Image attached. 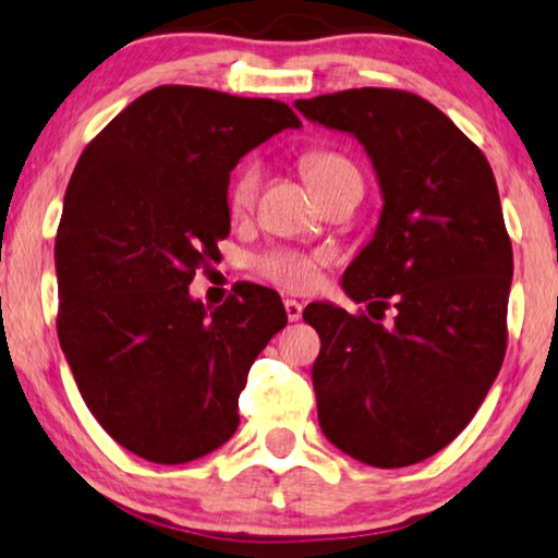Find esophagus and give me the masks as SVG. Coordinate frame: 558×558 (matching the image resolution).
I'll use <instances>...</instances> for the list:
<instances>
[{
    "mask_svg": "<svg viewBox=\"0 0 558 558\" xmlns=\"http://www.w3.org/2000/svg\"><path fill=\"white\" fill-rule=\"evenodd\" d=\"M286 313H288V320L290 323L301 320L303 318V305L298 303V301H293V298H288V301H286Z\"/></svg>",
    "mask_w": 558,
    "mask_h": 558,
    "instance_id": "esophagus-1",
    "label": "esophagus"
}]
</instances>
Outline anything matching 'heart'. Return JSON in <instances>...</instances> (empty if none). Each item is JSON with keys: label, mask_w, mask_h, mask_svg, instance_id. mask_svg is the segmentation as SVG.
I'll list each match as a JSON object with an SVG mask.
<instances>
[{"label": "heart", "mask_w": 558, "mask_h": 558, "mask_svg": "<svg viewBox=\"0 0 558 558\" xmlns=\"http://www.w3.org/2000/svg\"><path fill=\"white\" fill-rule=\"evenodd\" d=\"M305 180L311 182L313 190H320L326 182L343 178V174H359L355 165L345 155L332 153V149H313L301 160ZM263 170L257 160H245L235 170L228 187V207L232 215H243L251 210L260 190ZM330 263L328 253H305L295 247H276V251L255 257L253 268L263 280L272 282L290 293H307L318 286L320 272Z\"/></svg>", "instance_id": "obj_1"}]
</instances>
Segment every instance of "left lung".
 I'll return each mask as SVG.
<instances>
[{
  "label": "left lung",
  "instance_id": "8db88e82",
  "mask_svg": "<svg viewBox=\"0 0 558 558\" xmlns=\"http://www.w3.org/2000/svg\"><path fill=\"white\" fill-rule=\"evenodd\" d=\"M295 107L361 140L386 199L343 276L371 315L326 303L303 313L320 336V428L368 465L418 463L469 426L506 355L513 251L494 170L436 105L405 89H343ZM388 306L390 329L377 323Z\"/></svg>",
  "mask_w": 558,
  "mask_h": 558
}]
</instances>
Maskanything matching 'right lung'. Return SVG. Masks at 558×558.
<instances>
[{"label": "right lung", "instance_id": "right-lung-1", "mask_svg": "<svg viewBox=\"0 0 558 558\" xmlns=\"http://www.w3.org/2000/svg\"><path fill=\"white\" fill-rule=\"evenodd\" d=\"M298 124L278 99L162 85L80 155L54 240L57 336L87 409L140 459L226 444L247 371L286 328L268 288L238 286L207 313L187 286L230 232V170Z\"/></svg>", "mask_w": 558, "mask_h": 558}]
</instances>
